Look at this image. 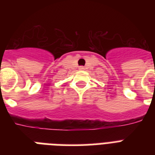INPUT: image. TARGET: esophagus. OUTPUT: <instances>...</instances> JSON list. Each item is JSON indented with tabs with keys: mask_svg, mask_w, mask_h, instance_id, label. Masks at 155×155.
Masks as SVG:
<instances>
[{
	"mask_svg": "<svg viewBox=\"0 0 155 155\" xmlns=\"http://www.w3.org/2000/svg\"><path fill=\"white\" fill-rule=\"evenodd\" d=\"M80 70H83V69H84V67H80Z\"/></svg>",
	"mask_w": 155,
	"mask_h": 155,
	"instance_id": "1",
	"label": "esophagus"
}]
</instances>
